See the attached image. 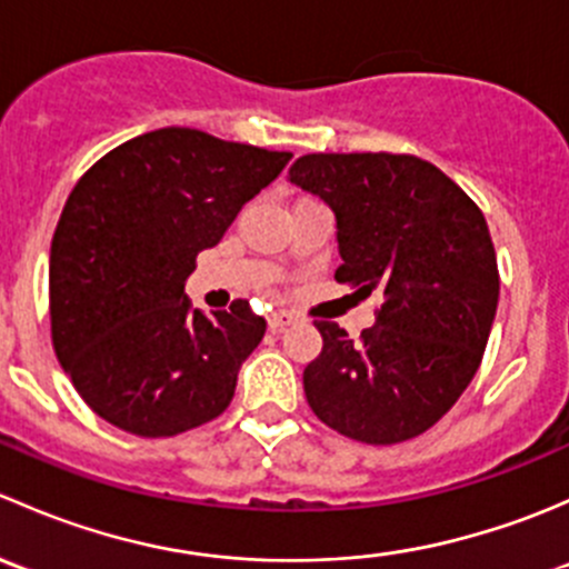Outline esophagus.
<instances>
[{
    "instance_id": "esophagus-1",
    "label": "esophagus",
    "mask_w": 569,
    "mask_h": 569,
    "mask_svg": "<svg viewBox=\"0 0 569 569\" xmlns=\"http://www.w3.org/2000/svg\"><path fill=\"white\" fill-rule=\"evenodd\" d=\"M267 321H269V330H283V327L295 325L297 317L291 311H274V313H269Z\"/></svg>"
}]
</instances>
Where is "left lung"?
<instances>
[{
  "mask_svg": "<svg viewBox=\"0 0 569 569\" xmlns=\"http://www.w3.org/2000/svg\"><path fill=\"white\" fill-rule=\"evenodd\" d=\"M289 181L336 214L338 283L380 291L358 341L313 321L321 352L302 371L319 421L391 446L427 432L473 380L498 308V263L479 206L410 153H308Z\"/></svg>",
  "mask_w": 569,
  "mask_h": 569,
  "instance_id": "8db88e82",
  "label": "left lung"
}]
</instances>
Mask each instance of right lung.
Returning a JSON list of instances; mask_svg holds the SVG:
<instances>
[{
	"label": "right lung",
	"mask_w": 569,
	"mask_h": 569,
	"mask_svg": "<svg viewBox=\"0 0 569 569\" xmlns=\"http://www.w3.org/2000/svg\"><path fill=\"white\" fill-rule=\"evenodd\" d=\"M289 159L168 126L79 178L51 239L49 313L57 360L96 416L173 438L226 412L267 321L248 300L206 317L183 283Z\"/></svg>",
	"instance_id": "add662e5"
}]
</instances>
